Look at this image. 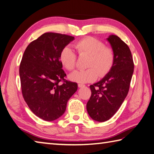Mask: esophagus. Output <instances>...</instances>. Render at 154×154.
Wrapping results in <instances>:
<instances>
[{
    "mask_svg": "<svg viewBox=\"0 0 154 154\" xmlns=\"http://www.w3.org/2000/svg\"><path fill=\"white\" fill-rule=\"evenodd\" d=\"M78 87H79V88H82V87L85 86V85H84V84H78Z\"/></svg>",
    "mask_w": 154,
    "mask_h": 154,
    "instance_id": "1",
    "label": "esophagus"
}]
</instances>
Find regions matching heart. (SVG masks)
I'll return each mask as SVG.
<instances>
[{
    "label": "heart",
    "mask_w": 154,
    "mask_h": 154,
    "mask_svg": "<svg viewBox=\"0 0 154 154\" xmlns=\"http://www.w3.org/2000/svg\"><path fill=\"white\" fill-rule=\"evenodd\" d=\"M79 56H88L86 70H76L69 75V79L78 83L94 81L98 74L106 76L111 70L115 62V52L112 48L105 46L101 40L92 36H87L74 44ZM59 59L66 70H73L76 67L77 56L70 47L65 46L61 50Z\"/></svg>",
    "instance_id": "1"
}]
</instances>
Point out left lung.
<instances>
[{"label": "left lung", "instance_id": "obj_1", "mask_svg": "<svg viewBox=\"0 0 154 154\" xmlns=\"http://www.w3.org/2000/svg\"><path fill=\"white\" fill-rule=\"evenodd\" d=\"M107 40L115 52L114 64L104 78L90 86L92 94L86 104L89 116L98 122L108 120L120 108L129 91L134 68L126 44L116 35Z\"/></svg>", "mask_w": 154, "mask_h": 154}]
</instances>
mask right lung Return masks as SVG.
Returning a JSON list of instances; mask_svg holds the SVG:
<instances>
[{"mask_svg": "<svg viewBox=\"0 0 154 154\" xmlns=\"http://www.w3.org/2000/svg\"><path fill=\"white\" fill-rule=\"evenodd\" d=\"M74 39L66 34L46 32L29 44L22 58L19 74L24 101L45 121L60 117L77 90V83L65 79L59 59L61 50Z\"/></svg>", "mask_w": 154, "mask_h": 154, "instance_id": "obj_1", "label": "right lung"}]
</instances>
